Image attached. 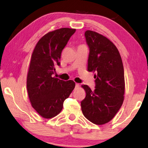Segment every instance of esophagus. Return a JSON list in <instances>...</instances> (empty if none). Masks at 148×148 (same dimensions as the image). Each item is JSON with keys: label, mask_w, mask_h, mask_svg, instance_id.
I'll list each match as a JSON object with an SVG mask.
<instances>
[{"label": "esophagus", "mask_w": 148, "mask_h": 148, "mask_svg": "<svg viewBox=\"0 0 148 148\" xmlns=\"http://www.w3.org/2000/svg\"><path fill=\"white\" fill-rule=\"evenodd\" d=\"M75 87H76V88H79V84H76V86H75Z\"/></svg>", "instance_id": "obj_1"}]
</instances>
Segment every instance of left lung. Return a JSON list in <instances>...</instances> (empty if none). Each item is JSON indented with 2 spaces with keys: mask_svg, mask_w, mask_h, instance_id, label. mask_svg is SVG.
Here are the masks:
<instances>
[{
  "mask_svg": "<svg viewBox=\"0 0 148 148\" xmlns=\"http://www.w3.org/2000/svg\"><path fill=\"white\" fill-rule=\"evenodd\" d=\"M86 43L90 48L88 70L96 72L95 87L83 85L86 95L82 101L84 116L97 125L107 123L120 109L125 94V74L122 58L112 42L97 32L87 30Z\"/></svg>",
  "mask_w": 148,
  "mask_h": 148,
  "instance_id": "8db88e82",
  "label": "left lung"
}]
</instances>
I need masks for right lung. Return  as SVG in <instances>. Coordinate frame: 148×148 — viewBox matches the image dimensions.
Returning a JSON list of instances; mask_svg holds the SVG:
<instances>
[{
    "label": "right lung",
    "mask_w": 148,
    "mask_h": 148,
    "mask_svg": "<svg viewBox=\"0 0 148 148\" xmlns=\"http://www.w3.org/2000/svg\"><path fill=\"white\" fill-rule=\"evenodd\" d=\"M76 29L60 28L49 32L37 42L32 55L27 76L28 95L34 109L45 119L57 116L63 103L75 87L72 80L64 81L52 75L60 66L64 47Z\"/></svg>",
    "instance_id": "obj_1"
}]
</instances>
